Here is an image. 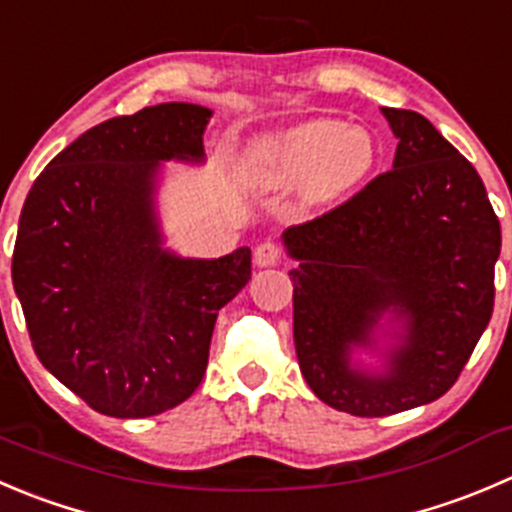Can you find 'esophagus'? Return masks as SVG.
Segmentation results:
<instances>
[{
    "instance_id": "34e87169",
    "label": "esophagus",
    "mask_w": 512,
    "mask_h": 512,
    "mask_svg": "<svg viewBox=\"0 0 512 512\" xmlns=\"http://www.w3.org/2000/svg\"><path fill=\"white\" fill-rule=\"evenodd\" d=\"M280 257H282L280 245L272 240H265L255 247V257H252V260H255L257 267H272L280 262Z\"/></svg>"
}]
</instances>
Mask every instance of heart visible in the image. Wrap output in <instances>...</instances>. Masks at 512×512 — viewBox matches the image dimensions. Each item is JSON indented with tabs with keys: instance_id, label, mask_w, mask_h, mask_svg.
Segmentation results:
<instances>
[{
	"instance_id": "obj_1",
	"label": "heart",
	"mask_w": 512,
	"mask_h": 512,
	"mask_svg": "<svg viewBox=\"0 0 512 512\" xmlns=\"http://www.w3.org/2000/svg\"><path fill=\"white\" fill-rule=\"evenodd\" d=\"M377 162V142L362 124L307 119L250 147V170L265 187L302 185L312 205L355 192Z\"/></svg>"
}]
</instances>
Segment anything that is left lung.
<instances>
[{"instance_id": "obj_1", "label": "left lung", "mask_w": 512, "mask_h": 512, "mask_svg": "<svg viewBox=\"0 0 512 512\" xmlns=\"http://www.w3.org/2000/svg\"><path fill=\"white\" fill-rule=\"evenodd\" d=\"M398 137L393 170L355 197L282 232L297 260L292 332L300 370L330 408L382 418L455 385L495 302L500 222L475 167L410 109L382 107ZM401 332L386 367L351 365L381 315Z\"/></svg>"}]
</instances>
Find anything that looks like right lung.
I'll list each match as a JSON object with an SVG mask.
<instances>
[{
	"label": "right lung",
	"mask_w": 512,
	"mask_h": 512,
	"mask_svg": "<svg viewBox=\"0 0 512 512\" xmlns=\"http://www.w3.org/2000/svg\"><path fill=\"white\" fill-rule=\"evenodd\" d=\"M212 109L190 102L112 117L34 180L12 282L39 362L97 413L150 418L207 370L217 312L247 285L250 247L192 260L162 247L160 162H202Z\"/></svg>",
	"instance_id": "add662e5"
}]
</instances>
